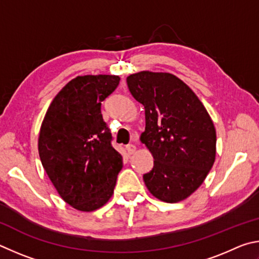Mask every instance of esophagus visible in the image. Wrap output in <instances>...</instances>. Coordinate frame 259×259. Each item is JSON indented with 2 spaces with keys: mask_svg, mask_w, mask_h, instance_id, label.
I'll list each match as a JSON object with an SVG mask.
<instances>
[{
  "mask_svg": "<svg viewBox=\"0 0 259 259\" xmlns=\"http://www.w3.org/2000/svg\"><path fill=\"white\" fill-rule=\"evenodd\" d=\"M126 150H127V152H128V155H133L135 150H137V147H135L134 144H127Z\"/></svg>",
  "mask_w": 259,
  "mask_h": 259,
  "instance_id": "esophagus-1",
  "label": "esophagus"
}]
</instances>
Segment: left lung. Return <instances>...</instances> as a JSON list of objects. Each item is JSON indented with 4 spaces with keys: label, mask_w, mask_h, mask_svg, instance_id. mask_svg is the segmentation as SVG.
Masks as SVG:
<instances>
[{
    "label": "left lung",
    "mask_w": 259,
    "mask_h": 259,
    "mask_svg": "<svg viewBox=\"0 0 259 259\" xmlns=\"http://www.w3.org/2000/svg\"><path fill=\"white\" fill-rule=\"evenodd\" d=\"M126 81L146 110V131L140 140L155 159L153 168L143 175L146 187L161 201H182L214 165V122L196 93L173 74L144 70Z\"/></svg>",
    "instance_id": "left-lung-1"
}]
</instances>
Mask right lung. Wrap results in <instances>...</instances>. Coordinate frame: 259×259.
Returning a JSON list of instances; mask_svg holds the SVG:
<instances>
[{
	"instance_id": "1",
	"label": "right lung",
	"mask_w": 259,
	"mask_h": 259,
	"mask_svg": "<svg viewBox=\"0 0 259 259\" xmlns=\"http://www.w3.org/2000/svg\"><path fill=\"white\" fill-rule=\"evenodd\" d=\"M119 80L116 75L77 76L56 95L40 125L43 168L59 196L77 210L106 205L122 168L101 113V102Z\"/></svg>"
}]
</instances>
